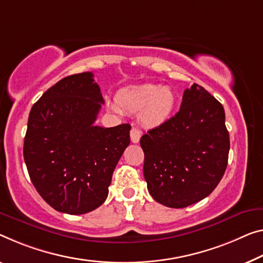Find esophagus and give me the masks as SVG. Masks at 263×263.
I'll return each instance as SVG.
<instances>
[{"instance_id":"obj_1","label":"esophagus","mask_w":263,"mask_h":263,"mask_svg":"<svg viewBox=\"0 0 263 263\" xmlns=\"http://www.w3.org/2000/svg\"><path fill=\"white\" fill-rule=\"evenodd\" d=\"M141 139V132L139 130V129L136 128H133L130 130V140L133 143H137Z\"/></svg>"}]
</instances>
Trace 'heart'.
Listing matches in <instances>:
<instances>
[{
  "mask_svg": "<svg viewBox=\"0 0 263 263\" xmlns=\"http://www.w3.org/2000/svg\"><path fill=\"white\" fill-rule=\"evenodd\" d=\"M116 103L110 104L115 112L120 114V108L129 114L140 112L141 123L148 128H155L171 118L176 104V95L168 87L142 84L120 90L116 95Z\"/></svg>",
  "mask_w": 263,
  "mask_h": 263,
  "instance_id": "heart-1",
  "label": "heart"
}]
</instances>
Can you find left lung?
<instances>
[{
  "label": "left lung",
  "instance_id": "obj_1",
  "mask_svg": "<svg viewBox=\"0 0 263 263\" xmlns=\"http://www.w3.org/2000/svg\"><path fill=\"white\" fill-rule=\"evenodd\" d=\"M224 109L203 87L183 92L180 110L140 140L148 192L159 203L184 208L207 197L228 163Z\"/></svg>",
  "mask_w": 263,
  "mask_h": 263
}]
</instances>
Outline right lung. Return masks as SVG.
Wrapping results in <instances>:
<instances>
[{
	"mask_svg": "<svg viewBox=\"0 0 263 263\" xmlns=\"http://www.w3.org/2000/svg\"><path fill=\"white\" fill-rule=\"evenodd\" d=\"M103 103L87 71L60 80L31 108L24 162L36 191L55 211L80 215L107 199L112 172L130 142V126H95Z\"/></svg>",
	"mask_w": 263,
	"mask_h": 263,
	"instance_id": "obj_1",
	"label": "right lung"
}]
</instances>
